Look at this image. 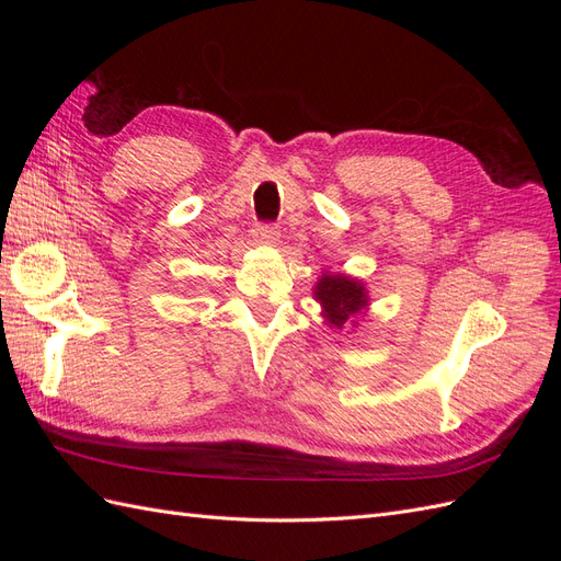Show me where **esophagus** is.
<instances>
[{"label":"esophagus","mask_w":561,"mask_h":561,"mask_svg":"<svg viewBox=\"0 0 561 561\" xmlns=\"http://www.w3.org/2000/svg\"><path fill=\"white\" fill-rule=\"evenodd\" d=\"M254 239H257L260 243H276V241H278V229H276V225L260 222L257 227H254Z\"/></svg>","instance_id":"esophagus-1"}]
</instances>
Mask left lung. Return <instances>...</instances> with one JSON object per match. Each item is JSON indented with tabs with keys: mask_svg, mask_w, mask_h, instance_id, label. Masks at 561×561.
<instances>
[{
	"mask_svg": "<svg viewBox=\"0 0 561 561\" xmlns=\"http://www.w3.org/2000/svg\"><path fill=\"white\" fill-rule=\"evenodd\" d=\"M316 299L325 309V320L334 328H342L346 322L367 307L365 287L346 276H325L316 285Z\"/></svg>",
	"mask_w": 561,
	"mask_h": 561,
	"instance_id": "8db88e82",
	"label": "left lung"
}]
</instances>
